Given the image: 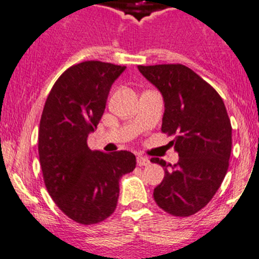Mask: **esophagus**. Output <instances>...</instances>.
Wrapping results in <instances>:
<instances>
[{
    "mask_svg": "<svg viewBox=\"0 0 259 259\" xmlns=\"http://www.w3.org/2000/svg\"><path fill=\"white\" fill-rule=\"evenodd\" d=\"M137 163H138V166H148L149 163H151V161H149V159L144 156H138Z\"/></svg>",
    "mask_w": 259,
    "mask_h": 259,
    "instance_id": "obj_1",
    "label": "esophagus"
}]
</instances>
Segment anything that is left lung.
<instances>
[{"label":"left lung","instance_id":"8db88e82","mask_svg":"<svg viewBox=\"0 0 259 259\" xmlns=\"http://www.w3.org/2000/svg\"><path fill=\"white\" fill-rule=\"evenodd\" d=\"M158 89L165 102L162 133L175 135L176 165L153 157L165 168L154 188L159 208L188 217L206 207L228 172L231 154V122L220 94L192 69L181 64L138 66Z\"/></svg>","mask_w":259,"mask_h":259}]
</instances>
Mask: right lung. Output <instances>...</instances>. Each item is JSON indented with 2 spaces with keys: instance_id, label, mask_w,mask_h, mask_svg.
<instances>
[{
  "instance_id": "right-lung-1",
  "label": "right lung",
  "mask_w": 259,
  "mask_h": 259,
  "mask_svg": "<svg viewBox=\"0 0 259 259\" xmlns=\"http://www.w3.org/2000/svg\"><path fill=\"white\" fill-rule=\"evenodd\" d=\"M125 66L102 61L72 65L53 84L40 117L38 153L46 188L60 209L81 225L103 221L115 211L118 181L132 172V152L92 151L113 81Z\"/></svg>"
}]
</instances>
